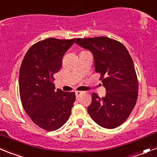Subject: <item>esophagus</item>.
<instances>
[{
	"instance_id": "obj_1",
	"label": "esophagus",
	"mask_w": 157,
	"mask_h": 157,
	"mask_svg": "<svg viewBox=\"0 0 157 157\" xmlns=\"http://www.w3.org/2000/svg\"><path fill=\"white\" fill-rule=\"evenodd\" d=\"M75 94H76V96H77V98H78L79 96L80 95H81L82 94H83V91H77L75 92Z\"/></svg>"
}]
</instances>
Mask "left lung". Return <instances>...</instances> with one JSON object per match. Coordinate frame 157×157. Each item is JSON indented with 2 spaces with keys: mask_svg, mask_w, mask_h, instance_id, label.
Returning a JSON list of instances; mask_svg holds the SVG:
<instances>
[{
  "mask_svg": "<svg viewBox=\"0 0 157 157\" xmlns=\"http://www.w3.org/2000/svg\"><path fill=\"white\" fill-rule=\"evenodd\" d=\"M76 43L91 51L94 70L106 94H91L87 112L99 126L113 129L125 122L133 110L138 94V83L133 60L123 44L106 37L77 38Z\"/></svg>",
  "mask_w": 157,
  "mask_h": 157,
  "instance_id": "8db88e82",
  "label": "left lung"
}]
</instances>
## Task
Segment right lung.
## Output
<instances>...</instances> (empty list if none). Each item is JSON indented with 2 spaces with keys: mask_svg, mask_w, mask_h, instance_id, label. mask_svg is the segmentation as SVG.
I'll use <instances>...</instances> for the list:
<instances>
[{
  "mask_svg": "<svg viewBox=\"0 0 157 157\" xmlns=\"http://www.w3.org/2000/svg\"><path fill=\"white\" fill-rule=\"evenodd\" d=\"M71 40L47 38L31 46L19 70V94L24 110L33 122L48 131H56L68 121L75 101L74 92L56 90L53 75L63 64Z\"/></svg>",
  "mask_w": 157,
  "mask_h": 157,
  "instance_id": "add662e5",
  "label": "right lung"
}]
</instances>
